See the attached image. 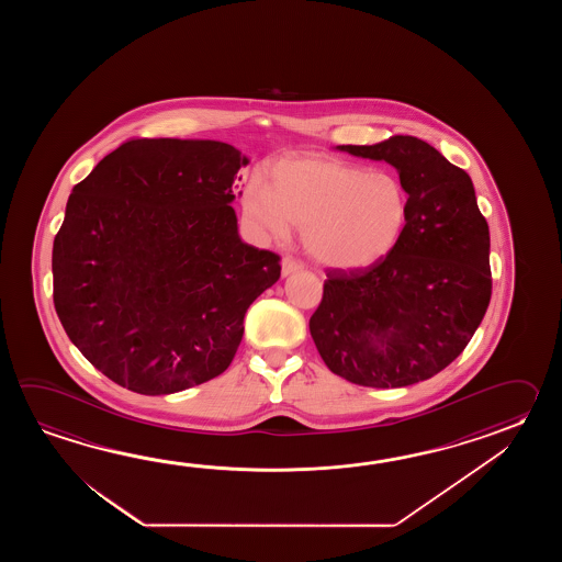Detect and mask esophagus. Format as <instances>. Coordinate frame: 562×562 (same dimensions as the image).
<instances>
[{"label": "esophagus", "instance_id": "34e87169", "mask_svg": "<svg viewBox=\"0 0 562 562\" xmlns=\"http://www.w3.org/2000/svg\"><path fill=\"white\" fill-rule=\"evenodd\" d=\"M303 269V265L295 261V259H291V257H285L283 261H281V276L289 277L293 276V273H299Z\"/></svg>", "mask_w": 562, "mask_h": 562}]
</instances>
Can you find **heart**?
Returning <instances> with one entry per match:
<instances>
[{
  "instance_id": "b5f03b06",
  "label": "heart",
  "mask_w": 562,
  "mask_h": 562,
  "mask_svg": "<svg viewBox=\"0 0 562 562\" xmlns=\"http://www.w3.org/2000/svg\"><path fill=\"white\" fill-rule=\"evenodd\" d=\"M243 211L271 239L301 227V243L317 263L358 271L397 247L409 221V194L387 172L331 156H285L267 170V184L247 182Z\"/></svg>"
}]
</instances>
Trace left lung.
Listing matches in <instances>:
<instances>
[{"instance_id": "8db88e82", "label": "left lung", "mask_w": 562, "mask_h": 562, "mask_svg": "<svg viewBox=\"0 0 562 562\" xmlns=\"http://www.w3.org/2000/svg\"><path fill=\"white\" fill-rule=\"evenodd\" d=\"M335 148L392 165L409 194V221L380 263L327 273L311 337L347 382L430 380L464 351L492 295L488 223L472 179L416 136Z\"/></svg>"}]
</instances>
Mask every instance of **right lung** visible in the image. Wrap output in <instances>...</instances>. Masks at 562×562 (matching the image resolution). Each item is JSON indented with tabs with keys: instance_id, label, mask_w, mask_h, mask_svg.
<instances>
[{
	"instance_id": "add662e5",
	"label": "right lung",
	"mask_w": 562,
	"mask_h": 562,
	"mask_svg": "<svg viewBox=\"0 0 562 562\" xmlns=\"http://www.w3.org/2000/svg\"><path fill=\"white\" fill-rule=\"evenodd\" d=\"M249 158L199 138L128 140L78 182L54 239V305L95 370L177 394L227 370L276 252L240 240L231 206Z\"/></svg>"
}]
</instances>
